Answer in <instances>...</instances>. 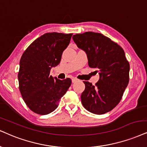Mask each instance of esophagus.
Wrapping results in <instances>:
<instances>
[{"instance_id": "obj_1", "label": "esophagus", "mask_w": 147, "mask_h": 147, "mask_svg": "<svg viewBox=\"0 0 147 147\" xmlns=\"http://www.w3.org/2000/svg\"><path fill=\"white\" fill-rule=\"evenodd\" d=\"M78 80L76 78H72V82L74 83L75 82H76Z\"/></svg>"}]
</instances>
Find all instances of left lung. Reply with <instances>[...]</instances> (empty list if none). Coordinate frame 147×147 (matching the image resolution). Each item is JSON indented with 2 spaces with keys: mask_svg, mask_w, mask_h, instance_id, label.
Listing matches in <instances>:
<instances>
[{
  "mask_svg": "<svg viewBox=\"0 0 147 147\" xmlns=\"http://www.w3.org/2000/svg\"><path fill=\"white\" fill-rule=\"evenodd\" d=\"M73 39L86 53L88 66L99 74L95 85L84 81L85 89L81 95L83 106L95 115L111 111L120 102L129 80V63L123 49L98 32L76 34Z\"/></svg>",
  "mask_w": 147,
  "mask_h": 147,
  "instance_id": "1",
  "label": "left lung"
}]
</instances>
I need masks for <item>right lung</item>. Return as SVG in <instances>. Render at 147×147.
Segmentation results:
<instances>
[{"instance_id": "add662e5", "label": "right lung", "mask_w": 147, "mask_h": 147, "mask_svg": "<svg viewBox=\"0 0 147 147\" xmlns=\"http://www.w3.org/2000/svg\"><path fill=\"white\" fill-rule=\"evenodd\" d=\"M73 34L48 32L37 38L24 52L18 74L19 89L26 106L38 115L53 112L71 84L50 75L59 64Z\"/></svg>"}]
</instances>
